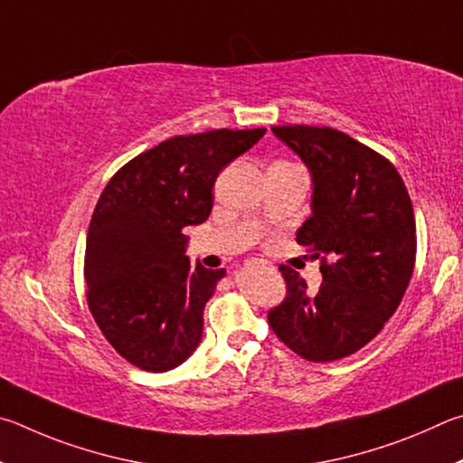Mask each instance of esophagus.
Here are the masks:
<instances>
[{
	"label": "esophagus",
	"instance_id": "1",
	"mask_svg": "<svg viewBox=\"0 0 463 463\" xmlns=\"http://www.w3.org/2000/svg\"><path fill=\"white\" fill-rule=\"evenodd\" d=\"M248 266H262V269H264L266 262H262V260H252V262H248Z\"/></svg>",
	"mask_w": 463,
	"mask_h": 463
}]
</instances>
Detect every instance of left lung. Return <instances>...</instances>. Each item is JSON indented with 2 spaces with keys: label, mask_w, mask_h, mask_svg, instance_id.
I'll list each match as a JSON object with an SVG mask.
<instances>
[{
  "label": "left lung",
  "mask_w": 463,
  "mask_h": 463,
  "mask_svg": "<svg viewBox=\"0 0 463 463\" xmlns=\"http://www.w3.org/2000/svg\"><path fill=\"white\" fill-rule=\"evenodd\" d=\"M272 134L311 173V217L297 241L321 256L323 282L309 293L280 266L287 298L269 313L274 334L309 362H334L374 339L401 305L415 269L412 203L396 168L344 132L280 126Z\"/></svg>",
  "instance_id": "left-lung-1"
}]
</instances>
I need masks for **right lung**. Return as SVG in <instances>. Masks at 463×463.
Instances as JSON below:
<instances>
[{
  "label": "right lung",
  "mask_w": 463,
  "mask_h": 463,
  "mask_svg": "<svg viewBox=\"0 0 463 463\" xmlns=\"http://www.w3.org/2000/svg\"><path fill=\"white\" fill-rule=\"evenodd\" d=\"M266 134L213 129L137 154L105 186L87 232V303L108 342L134 366L166 372L203 337V311L223 269L186 256L184 227L205 222L215 178Z\"/></svg>",
  "instance_id": "1"
}]
</instances>
